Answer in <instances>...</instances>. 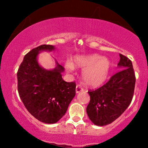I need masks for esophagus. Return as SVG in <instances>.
<instances>
[{
    "label": "esophagus",
    "instance_id": "1",
    "mask_svg": "<svg viewBox=\"0 0 148 148\" xmlns=\"http://www.w3.org/2000/svg\"><path fill=\"white\" fill-rule=\"evenodd\" d=\"M76 93L77 94H78V93H79L81 92H83L84 91V89H83L82 87H81L79 85H77V86H76Z\"/></svg>",
    "mask_w": 148,
    "mask_h": 148
}]
</instances>
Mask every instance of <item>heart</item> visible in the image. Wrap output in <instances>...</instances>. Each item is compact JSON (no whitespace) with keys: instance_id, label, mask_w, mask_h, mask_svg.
<instances>
[{"instance_id":"heart-1","label":"heart","mask_w":148,"mask_h":148,"mask_svg":"<svg viewBox=\"0 0 148 148\" xmlns=\"http://www.w3.org/2000/svg\"><path fill=\"white\" fill-rule=\"evenodd\" d=\"M66 68L72 71L73 68L84 69L82 77L89 86L98 87L106 80L111 69L108 58L98 54H81L72 58L66 64Z\"/></svg>"}]
</instances>
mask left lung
<instances>
[{"instance_id":"obj_1","label":"left lung","mask_w":148,"mask_h":148,"mask_svg":"<svg viewBox=\"0 0 148 148\" xmlns=\"http://www.w3.org/2000/svg\"><path fill=\"white\" fill-rule=\"evenodd\" d=\"M118 73L97 90L89 91L90 102L86 108L89 119L98 126L110 124L128 108L132 100L135 75L132 62L120 54Z\"/></svg>"}]
</instances>
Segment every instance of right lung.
Masks as SVG:
<instances>
[{
	"label": "right lung",
	"instance_id": "obj_1",
	"mask_svg": "<svg viewBox=\"0 0 148 148\" xmlns=\"http://www.w3.org/2000/svg\"><path fill=\"white\" fill-rule=\"evenodd\" d=\"M52 45H41L24 56L17 71L18 92L24 106L32 116L48 124L58 122L65 114L75 96V82L62 79L64 69L56 60V67L46 69L40 65L38 56L51 52Z\"/></svg>",
	"mask_w": 148,
	"mask_h": 148
}]
</instances>
